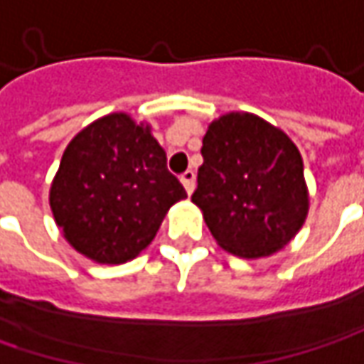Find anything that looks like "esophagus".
<instances>
[{"label":"esophagus","mask_w":364,"mask_h":364,"mask_svg":"<svg viewBox=\"0 0 364 364\" xmlns=\"http://www.w3.org/2000/svg\"><path fill=\"white\" fill-rule=\"evenodd\" d=\"M180 182H182L184 191L188 192V194H192V192H194V186H196V176H194V172H192V170H188V172L182 173Z\"/></svg>","instance_id":"esophagus-1"}]
</instances>
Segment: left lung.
Listing matches in <instances>:
<instances>
[{
  "instance_id": "obj_1",
  "label": "left lung",
  "mask_w": 364,
  "mask_h": 364,
  "mask_svg": "<svg viewBox=\"0 0 364 364\" xmlns=\"http://www.w3.org/2000/svg\"><path fill=\"white\" fill-rule=\"evenodd\" d=\"M192 203L219 247L245 260L282 250L303 228L309 191L297 145L252 112L215 119L203 139Z\"/></svg>"
}]
</instances>
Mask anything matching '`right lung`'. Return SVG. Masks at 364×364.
<instances>
[{
    "label": "right lung",
    "mask_w": 364,
    "mask_h": 364,
    "mask_svg": "<svg viewBox=\"0 0 364 364\" xmlns=\"http://www.w3.org/2000/svg\"><path fill=\"white\" fill-rule=\"evenodd\" d=\"M184 198L151 124L127 112L83 127L65 147L48 191L67 244L98 264L136 258L154 242L170 207Z\"/></svg>",
    "instance_id": "add662e5"
}]
</instances>
